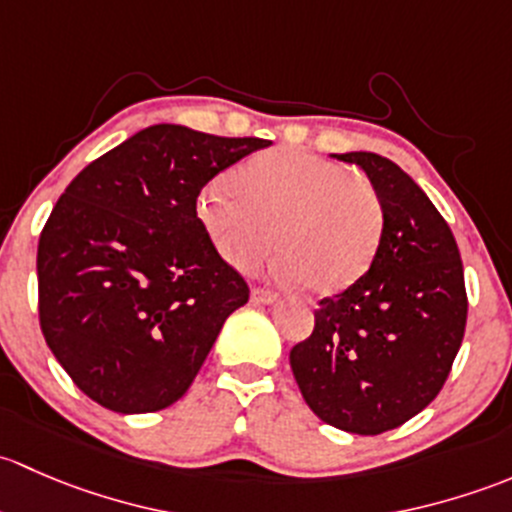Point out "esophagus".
<instances>
[{
    "instance_id": "1",
    "label": "esophagus",
    "mask_w": 512,
    "mask_h": 512,
    "mask_svg": "<svg viewBox=\"0 0 512 512\" xmlns=\"http://www.w3.org/2000/svg\"><path fill=\"white\" fill-rule=\"evenodd\" d=\"M251 300H254V303H276L278 300V295L273 293V291H268V288H258V286H254L251 288Z\"/></svg>"
}]
</instances>
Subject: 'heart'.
I'll list each match as a JSON object with an SVG mask.
<instances>
[{
    "label": "heart",
    "instance_id": "obj_1",
    "mask_svg": "<svg viewBox=\"0 0 512 512\" xmlns=\"http://www.w3.org/2000/svg\"><path fill=\"white\" fill-rule=\"evenodd\" d=\"M224 182L202 187L194 217L224 263L239 271L281 251L273 273L330 295L370 268L384 234V199L367 177L300 150H268Z\"/></svg>",
    "mask_w": 512,
    "mask_h": 512
}]
</instances>
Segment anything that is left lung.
Here are the masks:
<instances>
[{"label": "left lung", "instance_id": "1", "mask_svg": "<svg viewBox=\"0 0 512 512\" xmlns=\"http://www.w3.org/2000/svg\"><path fill=\"white\" fill-rule=\"evenodd\" d=\"M335 157L365 170L387 221L370 271L320 300L291 370L325 424L374 436L441 392L466 330V283L449 224L402 167L374 152Z\"/></svg>", "mask_w": 512, "mask_h": 512}]
</instances>
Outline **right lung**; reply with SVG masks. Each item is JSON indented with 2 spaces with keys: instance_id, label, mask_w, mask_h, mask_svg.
Returning <instances> with one entry per match:
<instances>
[{
  "instance_id": "obj_1",
  "label": "right lung",
  "mask_w": 512,
  "mask_h": 512,
  "mask_svg": "<svg viewBox=\"0 0 512 512\" xmlns=\"http://www.w3.org/2000/svg\"><path fill=\"white\" fill-rule=\"evenodd\" d=\"M271 145L184 125H150L81 170L36 254L46 345L100 407L145 414L175 404L224 320L249 300L194 217L204 184Z\"/></svg>"
}]
</instances>
